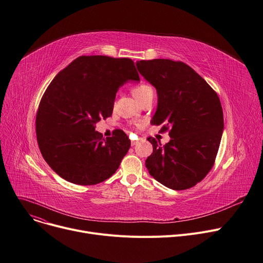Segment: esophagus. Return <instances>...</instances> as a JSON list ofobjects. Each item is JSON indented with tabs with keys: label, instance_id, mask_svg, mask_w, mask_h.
Listing matches in <instances>:
<instances>
[{
	"label": "esophagus",
	"instance_id": "obj_1",
	"mask_svg": "<svg viewBox=\"0 0 263 263\" xmlns=\"http://www.w3.org/2000/svg\"><path fill=\"white\" fill-rule=\"evenodd\" d=\"M138 142H139V139H133V141H131V145L135 146L138 144Z\"/></svg>",
	"mask_w": 263,
	"mask_h": 263
}]
</instances>
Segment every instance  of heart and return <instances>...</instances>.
I'll list each match as a JSON object with an SVG mask.
<instances>
[{
  "label": "heart",
  "instance_id": "obj_1",
  "mask_svg": "<svg viewBox=\"0 0 263 263\" xmlns=\"http://www.w3.org/2000/svg\"><path fill=\"white\" fill-rule=\"evenodd\" d=\"M131 91L133 96L139 101L149 91H152V87L146 83H141V84L134 85Z\"/></svg>",
  "mask_w": 263,
  "mask_h": 263
}]
</instances>
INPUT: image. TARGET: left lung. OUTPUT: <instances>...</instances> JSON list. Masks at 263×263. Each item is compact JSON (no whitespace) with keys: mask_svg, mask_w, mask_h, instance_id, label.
Returning a JSON list of instances; mask_svg holds the SVG:
<instances>
[{"mask_svg":"<svg viewBox=\"0 0 263 263\" xmlns=\"http://www.w3.org/2000/svg\"><path fill=\"white\" fill-rule=\"evenodd\" d=\"M136 67L157 92L151 125L169 131L170 142L148 137L153 146L146 167L157 182L173 190L200 183L213 168L224 128L218 94L194 68L182 61H137Z\"/></svg>","mask_w":263,"mask_h":263,"instance_id":"obj_1","label":"left lung"}]
</instances>
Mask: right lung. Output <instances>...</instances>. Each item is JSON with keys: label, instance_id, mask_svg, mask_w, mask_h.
Returning <instances> with one entry per match:
<instances>
[{"label": "right lung", "instance_id": "add662e5", "mask_svg": "<svg viewBox=\"0 0 263 263\" xmlns=\"http://www.w3.org/2000/svg\"><path fill=\"white\" fill-rule=\"evenodd\" d=\"M128 80H139L131 59L80 56L47 86L36 116L37 141L65 181L95 185L118 169L131 141L120 129L104 139L95 125L112 116L116 92Z\"/></svg>", "mask_w": 263, "mask_h": 263}]
</instances>
